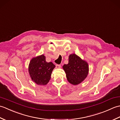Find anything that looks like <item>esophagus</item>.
Listing matches in <instances>:
<instances>
[{
    "mask_svg": "<svg viewBox=\"0 0 120 120\" xmlns=\"http://www.w3.org/2000/svg\"><path fill=\"white\" fill-rule=\"evenodd\" d=\"M56 68H61V65L59 64H57L56 65Z\"/></svg>",
    "mask_w": 120,
    "mask_h": 120,
    "instance_id": "34e87169",
    "label": "esophagus"
}]
</instances>
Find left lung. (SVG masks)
<instances>
[{
	"mask_svg": "<svg viewBox=\"0 0 120 120\" xmlns=\"http://www.w3.org/2000/svg\"><path fill=\"white\" fill-rule=\"evenodd\" d=\"M66 73L68 82L73 85L81 83L87 77L89 73V65L75 53H72L68 57V63L62 67Z\"/></svg>",
	"mask_w": 120,
	"mask_h": 120,
	"instance_id": "8db88e82",
	"label": "left lung"
}]
</instances>
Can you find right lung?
<instances>
[{"label": "right lung", "instance_id": "right-lung-1", "mask_svg": "<svg viewBox=\"0 0 120 120\" xmlns=\"http://www.w3.org/2000/svg\"><path fill=\"white\" fill-rule=\"evenodd\" d=\"M55 68L52 62H47L44 55L37 56L30 60L28 72L32 80L38 85L45 86L49 82Z\"/></svg>", "mask_w": 120, "mask_h": 120}]
</instances>
